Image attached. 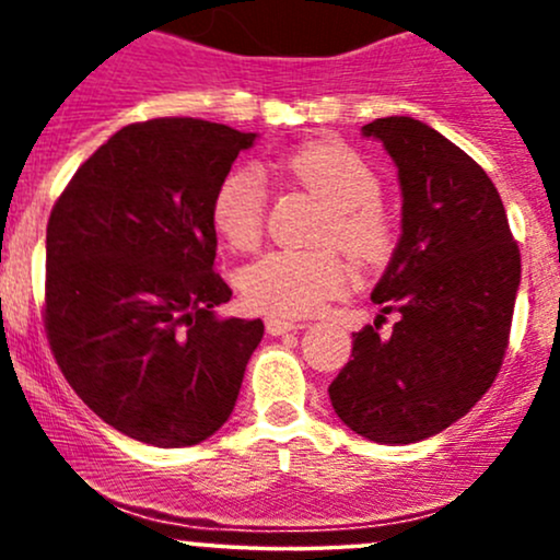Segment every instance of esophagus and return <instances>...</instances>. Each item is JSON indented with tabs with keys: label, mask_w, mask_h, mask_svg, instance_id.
Masks as SVG:
<instances>
[{
	"label": "esophagus",
	"mask_w": 560,
	"mask_h": 560,
	"mask_svg": "<svg viewBox=\"0 0 560 560\" xmlns=\"http://www.w3.org/2000/svg\"><path fill=\"white\" fill-rule=\"evenodd\" d=\"M294 329H300V324H294V320H287V318H276V316L266 318V331L271 334V337H281V334H287V331H294Z\"/></svg>",
	"instance_id": "esophagus-1"
}]
</instances>
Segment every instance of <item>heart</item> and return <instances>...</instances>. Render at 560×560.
<instances>
[{
    "instance_id": "1",
    "label": "heart",
    "mask_w": 560,
    "mask_h": 560,
    "mask_svg": "<svg viewBox=\"0 0 560 560\" xmlns=\"http://www.w3.org/2000/svg\"><path fill=\"white\" fill-rule=\"evenodd\" d=\"M276 171L313 189L331 208L324 244H339L363 266H376L392 253V223L382 210V182L355 150L345 144H307L292 150ZM268 195L260 173L231 171L218 184L210 218L223 242L255 249L266 229ZM352 284V268L331 249H276L242 273L244 300L273 316H311Z\"/></svg>"
}]
</instances>
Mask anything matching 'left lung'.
<instances>
[{
  "mask_svg": "<svg viewBox=\"0 0 560 560\" xmlns=\"http://www.w3.org/2000/svg\"><path fill=\"white\" fill-rule=\"evenodd\" d=\"M397 165L402 234L371 300L400 313L352 334V358L329 384L334 413L365 440L408 445L440 434L492 387L522 281L498 189L481 165L421 120L363 126ZM384 318V316H378Z\"/></svg>",
  "mask_w": 560,
  "mask_h": 560,
  "instance_id": "1",
  "label": "left lung"
}]
</instances>
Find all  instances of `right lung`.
Listing matches in <instances>:
<instances>
[{"label":"right lung","instance_id":"right-lung-1","mask_svg":"<svg viewBox=\"0 0 560 560\" xmlns=\"http://www.w3.org/2000/svg\"><path fill=\"white\" fill-rule=\"evenodd\" d=\"M258 133L158 118L113 133L47 223L44 329L55 361L113 429L155 447L208 440L234 410L262 320L221 318L215 189Z\"/></svg>","mask_w":560,"mask_h":560}]
</instances>
